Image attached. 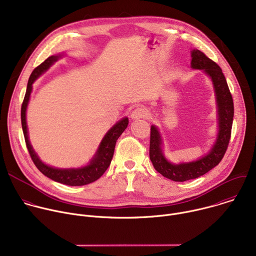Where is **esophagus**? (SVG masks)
<instances>
[{"instance_id": "esophagus-1", "label": "esophagus", "mask_w": 256, "mask_h": 256, "mask_svg": "<svg viewBox=\"0 0 256 256\" xmlns=\"http://www.w3.org/2000/svg\"><path fill=\"white\" fill-rule=\"evenodd\" d=\"M149 116V112L147 108L142 106H138L134 108L130 114V118L132 120H140V118H147Z\"/></svg>"}]
</instances>
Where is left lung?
<instances>
[{
  "label": "left lung",
  "instance_id": "8db88e82",
  "mask_svg": "<svg viewBox=\"0 0 256 256\" xmlns=\"http://www.w3.org/2000/svg\"><path fill=\"white\" fill-rule=\"evenodd\" d=\"M192 68L204 70L212 79L218 106V132L210 152L200 159L190 162L172 164L162 151V138L158 128L151 126L150 159L154 168L164 177L173 181H186L198 178L216 167L223 159L231 138L234 116V103L222 68L198 50L192 52Z\"/></svg>",
  "mask_w": 256,
  "mask_h": 256
}]
</instances>
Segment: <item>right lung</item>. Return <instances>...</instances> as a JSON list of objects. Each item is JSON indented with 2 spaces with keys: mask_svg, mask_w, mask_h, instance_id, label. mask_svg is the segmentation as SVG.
<instances>
[{
  "mask_svg": "<svg viewBox=\"0 0 256 256\" xmlns=\"http://www.w3.org/2000/svg\"><path fill=\"white\" fill-rule=\"evenodd\" d=\"M60 58V56H52L48 58L42 64H40L38 66H36L33 70L32 74L30 75L28 80L25 97L21 106V124H22V130L25 138L26 147L28 149V152L30 154V157L33 163L35 164L36 167H38V169L46 177L56 182H60V184L70 186H81L92 184V182L96 181L98 178H100L103 175V173L106 171L108 166L110 165V162L112 160L114 153L116 140L126 128L128 124V118H122L106 132V134L104 136V138H102L99 144L95 156L90 161L89 165L82 168H77V169H74V168L60 169V168L50 167L42 163V161L34 152L28 138L27 124H26V109H27L30 94L32 91V84L42 74V72H44Z\"/></svg>",
  "mask_w": 256,
  "mask_h": 256,
  "instance_id": "right-lung-1",
  "label": "right lung"
}]
</instances>
